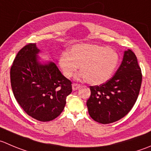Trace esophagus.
I'll return each instance as SVG.
<instances>
[{
  "mask_svg": "<svg viewBox=\"0 0 151 151\" xmlns=\"http://www.w3.org/2000/svg\"><path fill=\"white\" fill-rule=\"evenodd\" d=\"M80 87V85L77 84V83H73L72 84V90L73 91H76Z\"/></svg>",
  "mask_w": 151,
  "mask_h": 151,
  "instance_id": "esophagus-1",
  "label": "esophagus"
}]
</instances>
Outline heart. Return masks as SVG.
<instances>
[{"label":"heart","mask_w":151,"mask_h":151,"mask_svg":"<svg viewBox=\"0 0 151 151\" xmlns=\"http://www.w3.org/2000/svg\"><path fill=\"white\" fill-rule=\"evenodd\" d=\"M119 60V55L114 49L100 45L81 43L73 46L69 53H63L59 65L67 78L72 77L80 66L78 78L86 79L91 85H100L111 78Z\"/></svg>","instance_id":"heart-1"}]
</instances>
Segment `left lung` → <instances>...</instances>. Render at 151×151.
Listing matches in <instances>:
<instances>
[{"mask_svg": "<svg viewBox=\"0 0 151 151\" xmlns=\"http://www.w3.org/2000/svg\"><path fill=\"white\" fill-rule=\"evenodd\" d=\"M142 79L135 54L131 49L125 51L114 77L100 86H90L91 96L86 105L91 117L102 124L112 123L124 117L137 101Z\"/></svg>", "mask_w": 151, "mask_h": 151, "instance_id": "8db88e82", "label": "left lung"}]
</instances>
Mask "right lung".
Listing matches in <instances>:
<instances>
[{
    "instance_id": "obj_1",
    "label": "right lung",
    "mask_w": 151,
    "mask_h": 151,
    "mask_svg": "<svg viewBox=\"0 0 151 151\" xmlns=\"http://www.w3.org/2000/svg\"><path fill=\"white\" fill-rule=\"evenodd\" d=\"M36 43L20 49L10 71L13 93L25 112L41 122L53 120L65 108L72 88L56 63L39 58Z\"/></svg>"
}]
</instances>
